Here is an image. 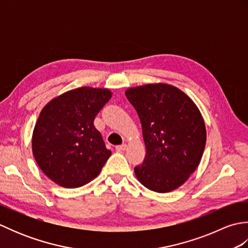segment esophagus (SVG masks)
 I'll return each instance as SVG.
<instances>
[{
  "label": "esophagus",
  "instance_id": "esophagus-1",
  "mask_svg": "<svg viewBox=\"0 0 248 248\" xmlns=\"http://www.w3.org/2000/svg\"><path fill=\"white\" fill-rule=\"evenodd\" d=\"M125 149H127V144H121V145L116 146V150L119 152H124Z\"/></svg>",
  "mask_w": 248,
  "mask_h": 248
}]
</instances>
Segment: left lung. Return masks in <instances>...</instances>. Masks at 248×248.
Here are the masks:
<instances>
[{
  "mask_svg": "<svg viewBox=\"0 0 248 248\" xmlns=\"http://www.w3.org/2000/svg\"><path fill=\"white\" fill-rule=\"evenodd\" d=\"M124 93L139 114L146 146L143 164L134 168L136 178L156 193L180 187L198 167L207 140L197 105L166 83L130 87Z\"/></svg>",
  "mask_w": 248,
  "mask_h": 248,
  "instance_id": "left-lung-1",
  "label": "left lung"
}]
</instances>
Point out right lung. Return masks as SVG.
I'll return each instance as SVG.
<instances>
[{"instance_id": "right-lung-1", "label": "right lung", "mask_w": 248, "mask_h": 248, "mask_svg": "<svg viewBox=\"0 0 248 248\" xmlns=\"http://www.w3.org/2000/svg\"><path fill=\"white\" fill-rule=\"evenodd\" d=\"M108 88L83 86L53 98L41 109L31 135V151L45 175L75 188L96 178L110 150L93 120L112 98Z\"/></svg>"}]
</instances>
